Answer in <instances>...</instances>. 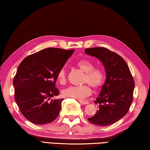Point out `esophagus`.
I'll return each mask as SVG.
<instances>
[{"mask_svg": "<svg viewBox=\"0 0 150 150\" xmlns=\"http://www.w3.org/2000/svg\"><path fill=\"white\" fill-rule=\"evenodd\" d=\"M80 102L83 105H86L89 104V102L86 101V100H80Z\"/></svg>", "mask_w": 150, "mask_h": 150, "instance_id": "1", "label": "esophagus"}]
</instances>
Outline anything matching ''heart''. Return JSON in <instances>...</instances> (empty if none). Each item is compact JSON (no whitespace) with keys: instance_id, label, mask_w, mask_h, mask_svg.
<instances>
[{"instance_id":"1","label":"heart","mask_w":150,"mask_h":150,"mask_svg":"<svg viewBox=\"0 0 150 150\" xmlns=\"http://www.w3.org/2000/svg\"><path fill=\"white\" fill-rule=\"evenodd\" d=\"M80 69L85 73L83 84H87L82 86H69L62 90V94L65 98H71L78 100H83L91 94L90 86L94 89H98L103 84L104 75L100 69H94L93 64L87 60H81L76 63ZM67 74L65 67H62L57 74V80L60 84L66 82Z\"/></svg>"}]
</instances>
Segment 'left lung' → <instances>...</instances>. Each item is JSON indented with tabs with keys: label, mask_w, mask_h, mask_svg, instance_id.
I'll use <instances>...</instances> for the list:
<instances>
[{
	"label": "left lung",
	"mask_w": 150,
	"mask_h": 150,
	"mask_svg": "<svg viewBox=\"0 0 150 150\" xmlns=\"http://www.w3.org/2000/svg\"><path fill=\"white\" fill-rule=\"evenodd\" d=\"M84 52L98 58L104 65L106 74L101 91L94 102L98 105L96 113L88 120L96 126H110L128 112L133 101L134 78L126 61L108 49L86 48Z\"/></svg>",
	"instance_id": "left-lung-1"
}]
</instances>
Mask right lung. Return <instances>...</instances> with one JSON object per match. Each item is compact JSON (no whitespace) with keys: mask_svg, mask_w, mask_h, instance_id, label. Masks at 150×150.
I'll use <instances>...</instances> for the list:
<instances>
[{"mask_svg":"<svg viewBox=\"0 0 150 150\" xmlns=\"http://www.w3.org/2000/svg\"><path fill=\"white\" fill-rule=\"evenodd\" d=\"M74 50L48 48L27 56L13 80L14 97L22 114L30 122L44 125L58 117L64 99L56 88L57 74Z\"/></svg>","mask_w":150,"mask_h":150,"instance_id":"add662e5","label":"right lung"}]
</instances>
